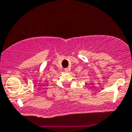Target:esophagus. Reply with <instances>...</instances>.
<instances>
[{
	"mask_svg": "<svg viewBox=\"0 0 132 132\" xmlns=\"http://www.w3.org/2000/svg\"><path fill=\"white\" fill-rule=\"evenodd\" d=\"M64 70L65 71V72H68L69 71V68H64Z\"/></svg>",
	"mask_w": 132,
	"mask_h": 132,
	"instance_id": "obj_1",
	"label": "esophagus"
}]
</instances>
